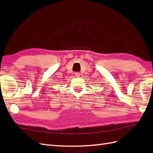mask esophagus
<instances>
[{
    "label": "esophagus",
    "mask_w": 153,
    "mask_h": 153,
    "mask_svg": "<svg viewBox=\"0 0 153 153\" xmlns=\"http://www.w3.org/2000/svg\"><path fill=\"white\" fill-rule=\"evenodd\" d=\"M75 76H76V77H79V74L77 73V72L75 73Z\"/></svg>",
    "instance_id": "1"
}]
</instances>
